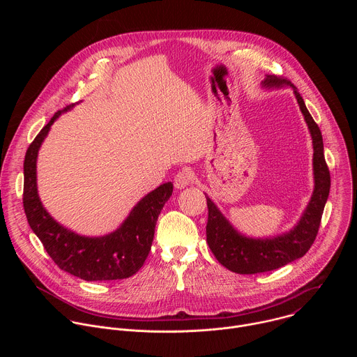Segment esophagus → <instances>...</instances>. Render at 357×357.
Returning <instances> with one entry per match:
<instances>
[{
    "label": "esophagus",
    "mask_w": 357,
    "mask_h": 357,
    "mask_svg": "<svg viewBox=\"0 0 357 357\" xmlns=\"http://www.w3.org/2000/svg\"><path fill=\"white\" fill-rule=\"evenodd\" d=\"M192 181H193V174H192V171H190L189 168H183V169H181V171L175 175V178H174V185H175V188H178V189H183V188H186Z\"/></svg>",
    "instance_id": "obj_1"
}]
</instances>
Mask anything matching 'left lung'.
<instances>
[{
    "instance_id": "1",
    "label": "left lung",
    "mask_w": 357,
    "mask_h": 357,
    "mask_svg": "<svg viewBox=\"0 0 357 357\" xmlns=\"http://www.w3.org/2000/svg\"><path fill=\"white\" fill-rule=\"evenodd\" d=\"M266 86L291 84L275 76H268ZM292 86V84H291ZM294 87V86H292ZM299 109L308 124L314 144L315 189L310 205L294 230L274 238H247L238 234L225 216L208 200L206 241L218 261L237 274H259L277 270L296 259H301L314 244L331 189V174L324 155V139L318 124L314 121L303 98L294 87Z\"/></svg>"
}]
</instances>
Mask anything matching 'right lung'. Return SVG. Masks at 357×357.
Instances as JSON below:
<instances>
[{"instance_id": "obj_1", "label": "right lung", "mask_w": 357, "mask_h": 357, "mask_svg": "<svg viewBox=\"0 0 357 357\" xmlns=\"http://www.w3.org/2000/svg\"><path fill=\"white\" fill-rule=\"evenodd\" d=\"M58 110L26 149L24 161V209L28 223L42 241L49 257L63 271L84 281L123 280L134 275L145 263L155 225L172 183H162L142 197L127 220L105 237H83L62 227L43 209L36 190V157L50 126L61 116Z\"/></svg>"}]
</instances>
